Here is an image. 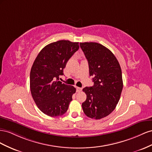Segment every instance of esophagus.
Listing matches in <instances>:
<instances>
[{
	"label": "esophagus",
	"mask_w": 152,
	"mask_h": 152,
	"mask_svg": "<svg viewBox=\"0 0 152 152\" xmlns=\"http://www.w3.org/2000/svg\"><path fill=\"white\" fill-rule=\"evenodd\" d=\"M81 90H82V88H80V87H77V88H76V92H80Z\"/></svg>",
	"instance_id": "34e87169"
}]
</instances>
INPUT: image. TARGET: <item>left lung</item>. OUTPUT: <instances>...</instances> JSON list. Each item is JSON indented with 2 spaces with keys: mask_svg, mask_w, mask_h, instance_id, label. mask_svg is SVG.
Here are the masks:
<instances>
[{
  "mask_svg": "<svg viewBox=\"0 0 152 152\" xmlns=\"http://www.w3.org/2000/svg\"><path fill=\"white\" fill-rule=\"evenodd\" d=\"M80 45L94 83L92 86L83 89L86 99L82 107L88 117L101 119L115 109L120 100L123 88L122 70L114 54L105 46L93 42Z\"/></svg>",
  "mask_w": 152,
  "mask_h": 152,
  "instance_id": "1",
  "label": "left lung"
}]
</instances>
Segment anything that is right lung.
Wrapping results in <instances>:
<instances>
[{"instance_id": "1", "label": "right lung", "mask_w": 152, "mask_h": 152, "mask_svg": "<svg viewBox=\"0 0 152 152\" xmlns=\"http://www.w3.org/2000/svg\"><path fill=\"white\" fill-rule=\"evenodd\" d=\"M79 48V42L58 41L43 48L34 60L30 75V92L39 109L46 115L61 116L68 110L76 88L58 81L59 76Z\"/></svg>"}]
</instances>
